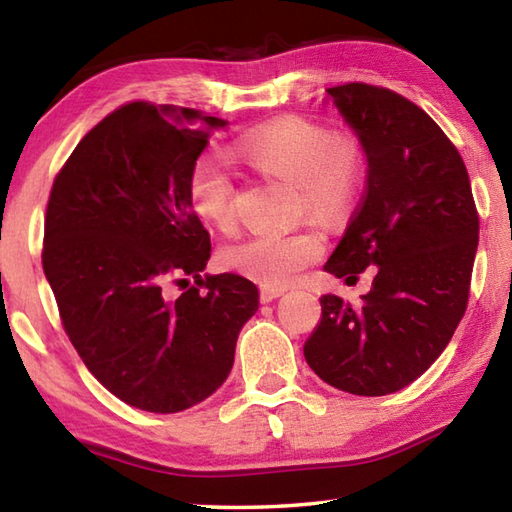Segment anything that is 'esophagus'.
Here are the masks:
<instances>
[{"instance_id":"1","label":"esophagus","mask_w":512,"mask_h":512,"mask_svg":"<svg viewBox=\"0 0 512 512\" xmlns=\"http://www.w3.org/2000/svg\"><path fill=\"white\" fill-rule=\"evenodd\" d=\"M281 295H284V290L281 288H262V292H259V299H262V303H270Z\"/></svg>"}]
</instances>
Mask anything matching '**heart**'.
<instances>
[{"label":"heart","instance_id":"1","mask_svg":"<svg viewBox=\"0 0 512 512\" xmlns=\"http://www.w3.org/2000/svg\"><path fill=\"white\" fill-rule=\"evenodd\" d=\"M235 156L250 167L297 184L301 211L328 224L343 222L354 209L365 176V151L354 134H332L321 123L284 116L239 136ZM187 200L195 215L217 231L231 233L237 222L235 184L215 160H193ZM323 253V237L312 228L262 233L231 246L224 262L264 288H286Z\"/></svg>","mask_w":512,"mask_h":512}]
</instances>
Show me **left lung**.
I'll list each match as a JSON object with an SVG mask.
<instances>
[{
  "mask_svg": "<svg viewBox=\"0 0 512 512\" xmlns=\"http://www.w3.org/2000/svg\"><path fill=\"white\" fill-rule=\"evenodd\" d=\"M328 99L361 140L367 180L323 268L356 281L372 266L374 281L358 306L321 297L303 356L336 389L387 396L427 372L464 317L480 220L462 156L427 112L367 83Z\"/></svg>",
  "mask_w": 512,
  "mask_h": 512,
  "instance_id": "left-lung-1",
  "label": "left lung"
}]
</instances>
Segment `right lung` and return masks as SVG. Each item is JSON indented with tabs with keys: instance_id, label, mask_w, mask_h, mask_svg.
<instances>
[{
	"instance_id": "1",
	"label": "right lung",
	"mask_w": 512,
	"mask_h": 512,
	"mask_svg": "<svg viewBox=\"0 0 512 512\" xmlns=\"http://www.w3.org/2000/svg\"><path fill=\"white\" fill-rule=\"evenodd\" d=\"M224 127L187 107L129 103L83 136L52 184L41 259L63 328L94 378L136 409L209 398L259 308L246 277H202L211 237L187 200L193 160ZM189 276L199 286L171 298L170 281Z\"/></svg>"
}]
</instances>
